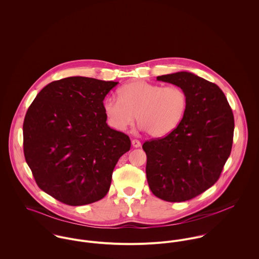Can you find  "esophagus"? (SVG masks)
<instances>
[{
  "mask_svg": "<svg viewBox=\"0 0 259 259\" xmlns=\"http://www.w3.org/2000/svg\"><path fill=\"white\" fill-rule=\"evenodd\" d=\"M132 146H133L134 148H140V147L142 146V144H141V142L138 141V140H133V141H132Z\"/></svg>",
  "mask_w": 259,
  "mask_h": 259,
  "instance_id": "1",
  "label": "esophagus"
}]
</instances>
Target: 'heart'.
<instances>
[{
	"label": "heart",
	"mask_w": 259,
	"mask_h": 259,
	"mask_svg": "<svg viewBox=\"0 0 259 259\" xmlns=\"http://www.w3.org/2000/svg\"><path fill=\"white\" fill-rule=\"evenodd\" d=\"M103 108L114 130H126L137 116L142 130L151 137L160 138L181 123L187 108V96L178 85L163 87L135 80L118 90V98L108 97Z\"/></svg>",
	"instance_id": "obj_1"
}]
</instances>
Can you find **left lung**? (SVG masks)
<instances>
[{
	"label": "left lung",
	"instance_id": "8db88e82",
	"mask_svg": "<svg viewBox=\"0 0 259 259\" xmlns=\"http://www.w3.org/2000/svg\"><path fill=\"white\" fill-rule=\"evenodd\" d=\"M187 96L184 118L166 137L146 142L151 192L169 202L189 200L214 185L230 155L234 117L222 90L196 74L179 72L156 77Z\"/></svg>",
	"mask_w": 259,
	"mask_h": 259
}]
</instances>
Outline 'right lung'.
<instances>
[{
	"label": "right lung",
	"mask_w": 259,
	"mask_h": 259,
	"mask_svg": "<svg viewBox=\"0 0 259 259\" xmlns=\"http://www.w3.org/2000/svg\"><path fill=\"white\" fill-rule=\"evenodd\" d=\"M117 81L70 76L47 84L28 109L24 153L37 186L68 205L108 193L113 168L131 140L111 128L104 100Z\"/></svg>",
	"instance_id": "1"
}]
</instances>
